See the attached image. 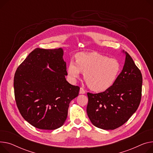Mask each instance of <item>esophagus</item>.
Here are the masks:
<instances>
[{
	"instance_id": "obj_1",
	"label": "esophagus",
	"mask_w": 153,
	"mask_h": 153,
	"mask_svg": "<svg viewBox=\"0 0 153 153\" xmlns=\"http://www.w3.org/2000/svg\"><path fill=\"white\" fill-rule=\"evenodd\" d=\"M79 94H85V91L83 88H80L79 90Z\"/></svg>"
}]
</instances>
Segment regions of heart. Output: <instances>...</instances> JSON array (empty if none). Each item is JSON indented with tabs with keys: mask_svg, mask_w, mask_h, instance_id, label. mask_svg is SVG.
<instances>
[{
	"mask_svg": "<svg viewBox=\"0 0 153 153\" xmlns=\"http://www.w3.org/2000/svg\"><path fill=\"white\" fill-rule=\"evenodd\" d=\"M121 64L115 58L97 53H80L76 62L71 60L67 68L69 80L75 82L84 73V79L91 90L103 92L113 86L120 73Z\"/></svg>",
	"mask_w": 153,
	"mask_h": 153,
	"instance_id": "b5f03b06",
	"label": "heart"
}]
</instances>
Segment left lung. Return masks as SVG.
Returning <instances> with one entry per match:
<instances>
[{
  "label": "left lung",
  "mask_w": 153,
  "mask_h": 153,
  "mask_svg": "<svg viewBox=\"0 0 153 153\" xmlns=\"http://www.w3.org/2000/svg\"><path fill=\"white\" fill-rule=\"evenodd\" d=\"M126 59L116 82L103 92L87 93V113L91 123L103 130L123 126L138 109L141 97L142 75L133 59L124 50Z\"/></svg>",
  "instance_id": "1"
}]
</instances>
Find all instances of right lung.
Here are the masks:
<instances>
[{"label": "right lung", "mask_w": 153, "mask_h": 153, "mask_svg": "<svg viewBox=\"0 0 153 153\" xmlns=\"http://www.w3.org/2000/svg\"><path fill=\"white\" fill-rule=\"evenodd\" d=\"M63 49L36 48L17 68L14 91L18 108L33 126L42 130L62 127L71 100L80 88L66 80Z\"/></svg>", "instance_id": "right-lung-1"}]
</instances>
